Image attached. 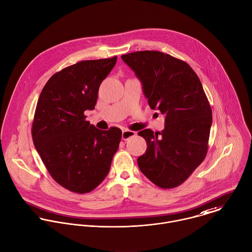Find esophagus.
Here are the masks:
<instances>
[{
    "mask_svg": "<svg viewBox=\"0 0 252 252\" xmlns=\"http://www.w3.org/2000/svg\"><path fill=\"white\" fill-rule=\"evenodd\" d=\"M136 135V132L131 131V130H123L122 131V140L127 141L128 139L134 137Z\"/></svg>",
    "mask_w": 252,
    "mask_h": 252,
    "instance_id": "obj_1",
    "label": "esophagus"
}]
</instances>
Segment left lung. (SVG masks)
<instances>
[{
    "mask_svg": "<svg viewBox=\"0 0 252 252\" xmlns=\"http://www.w3.org/2000/svg\"><path fill=\"white\" fill-rule=\"evenodd\" d=\"M135 72L152 109L165 115V128L138 133L147 142L138 158L143 174L155 185L172 189L183 184L204 160L212 111L202 85L184 61L158 51L121 56Z\"/></svg>",
    "mask_w": 252,
    "mask_h": 252,
    "instance_id": "1",
    "label": "left lung"
}]
</instances>
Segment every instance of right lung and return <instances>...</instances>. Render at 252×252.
I'll list each match as a JSON object with an SVG mask.
<instances>
[{
	"instance_id": "add662e5",
	"label": "right lung",
	"mask_w": 252,
	"mask_h": 252,
	"mask_svg": "<svg viewBox=\"0 0 252 252\" xmlns=\"http://www.w3.org/2000/svg\"><path fill=\"white\" fill-rule=\"evenodd\" d=\"M116 61H83L63 68L49 79L37 102L34 146L52 178L76 193H87L104 180L121 141L119 128L98 130L84 114L94 108L100 83Z\"/></svg>"
}]
</instances>
